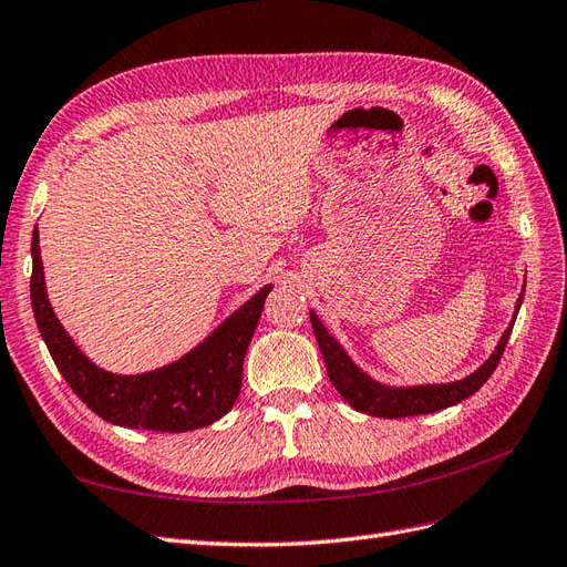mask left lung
Instances as JSON below:
<instances>
[{"label": "left lung", "mask_w": 567, "mask_h": 567, "mask_svg": "<svg viewBox=\"0 0 567 567\" xmlns=\"http://www.w3.org/2000/svg\"><path fill=\"white\" fill-rule=\"evenodd\" d=\"M523 297H525V285H523L520 297L515 301L513 320L508 322L504 334H501L498 344L494 347L489 359L484 361L477 370H473L471 375H465L463 380L442 382V384H409V386L384 384L375 378H370L361 365H355V361L347 353V349L337 342L326 326H322L316 311H311V326H313L322 359H326L330 382L334 384V390L342 394V399L351 409L375 415V417L425 415V413L456 406V403L473 396L480 386L489 380L494 368L501 361V353H504L508 344V337L515 326V316L520 311Z\"/></svg>", "instance_id": "left-lung-1"}]
</instances>
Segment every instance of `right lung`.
Masks as SVG:
<instances>
[{
	"mask_svg": "<svg viewBox=\"0 0 567 567\" xmlns=\"http://www.w3.org/2000/svg\"><path fill=\"white\" fill-rule=\"evenodd\" d=\"M30 256V301L40 334L59 373L90 411L127 430L189 432L216 423L233 409L241 386V363L272 285L258 289L177 361L150 373L118 375L96 365L56 318L47 297L38 225L32 230Z\"/></svg>",
	"mask_w": 567,
	"mask_h": 567,
	"instance_id": "obj_1",
	"label": "right lung"
}]
</instances>
